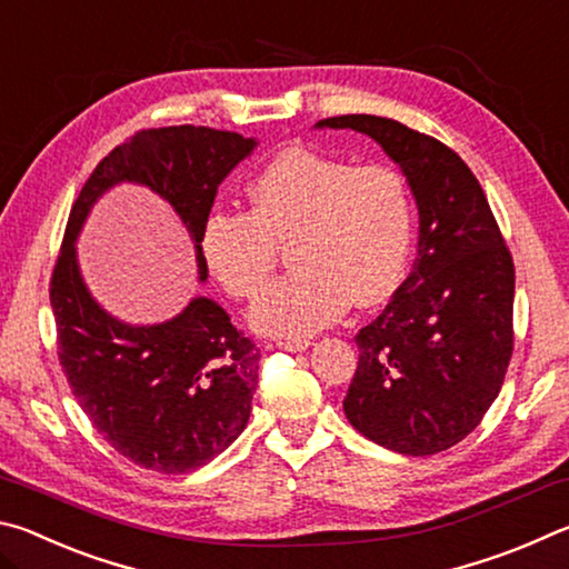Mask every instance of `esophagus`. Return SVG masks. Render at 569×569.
<instances>
[{
  "mask_svg": "<svg viewBox=\"0 0 569 569\" xmlns=\"http://www.w3.org/2000/svg\"><path fill=\"white\" fill-rule=\"evenodd\" d=\"M276 346H278V349H283V351L296 353V351H306L308 346H311V341H308V339H281V341H276Z\"/></svg>",
  "mask_w": 569,
  "mask_h": 569,
  "instance_id": "esophagus-1",
  "label": "esophagus"
}]
</instances>
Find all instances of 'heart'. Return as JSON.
Masks as SVG:
<instances>
[{
	"instance_id": "heart-1",
	"label": "heart",
	"mask_w": 569,
	"mask_h": 569,
	"mask_svg": "<svg viewBox=\"0 0 569 569\" xmlns=\"http://www.w3.org/2000/svg\"><path fill=\"white\" fill-rule=\"evenodd\" d=\"M413 206L391 166H361L291 148L250 186V213L213 210L200 248L216 281L238 301L263 291L288 248V273L258 298L256 331L303 339L333 323L349 301L383 303L407 273Z\"/></svg>"
}]
</instances>
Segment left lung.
Segmentation results:
<instances>
[{
    "label": "left lung",
    "mask_w": 569,
    "mask_h": 569,
    "mask_svg": "<svg viewBox=\"0 0 569 569\" xmlns=\"http://www.w3.org/2000/svg\"><path fill=\"white\" fill-rule=\"evenodd\" d=\"M316 128L377 140L419 208L413 271L356 333L346 419L399 455H437L471 435L502 389L515 346L512 253L475 172L445 142L377 114L326 118Z\"/></svg>",
    "instance_id": "obj_1"
}]
</instances>
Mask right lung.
Segmentation results:
<instances>
[{
	"instance_id": "1",
	"label": "right lung",
	"mask_w": 569,
	"mask_h": 569,
	"mask_svg": "<svg viewBox=\"0 0 569 569\" xmlns=\"http://www.w3.org/2000/svg\"><path fill=\"white\" fill-rule=\"evenodd\" d=\"M256 146L238 132L196 124L134 132L92 170L64 228L50 281L62 371L104 441L162 475L203 467L233 445L250 417L261 351L206 296L162 323L114 319L84 286L74 240L102 192L138 182L186 223L206 281L203 223L220 182Z\"/></svg>"
}]
</instances>
